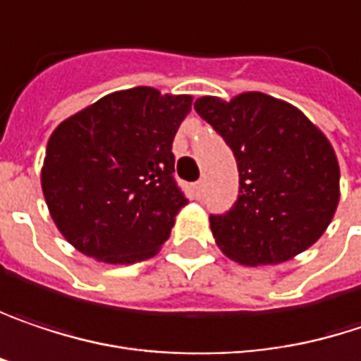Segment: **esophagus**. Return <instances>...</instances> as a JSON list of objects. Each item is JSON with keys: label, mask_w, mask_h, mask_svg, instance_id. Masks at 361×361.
<instances>
[{"label": "esophagus", "mask_w": 361, "mask_h": 361, "mask_svg": "<svg viewBox=\"0 0 361 361\" xmlns=\"http://www.w3.org/2000/svg\"><path fill=\"white\" fill-rule=\"evenodd\" d=\"M193 189H195V197H197V200H202L203 195H205V183H203V180L195 183V187H193Z\"/></svg>", "instance_id": "obj_1"}]
</instances>
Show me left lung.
<instances>
[{"label": "left lung", "mask_w": 361, "mask_h": 361, "mask_svg": "<svg viewBox=\"0 0 361 361\" xmlns=\"http://www.w3.org/2000/svg\"><path fill=\"white\" fill-rule=\"evenodd\" d=\"M195 110L233 149L239 200L209 228L220 251L243 266H276L329 228L341 170L326 135L289 102L245 91L231 102L205 95Z\"/></svg>", "instance_id": "8db88e82"}]
</instances>
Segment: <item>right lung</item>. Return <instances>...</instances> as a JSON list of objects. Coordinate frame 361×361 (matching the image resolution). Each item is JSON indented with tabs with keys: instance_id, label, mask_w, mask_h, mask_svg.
<instances>
[{
	"instance_id": "add662e5",
	"label": "right lung",
	"mask_w": 361,
	"mask_h": 361,
	"mask_svg": "<svg viewBox=\"0 0 361 361\" xmlns=\"http://www.w3.org/2000/svg\"><path fill=\"white\" fill-rule=\"evenodd\" d=\"M191 104V95L133 87L54 128L41 189L72 247L104 264H135L161 249L187 205L172 178V141Z\"/></svg>"
}]
</instances>
